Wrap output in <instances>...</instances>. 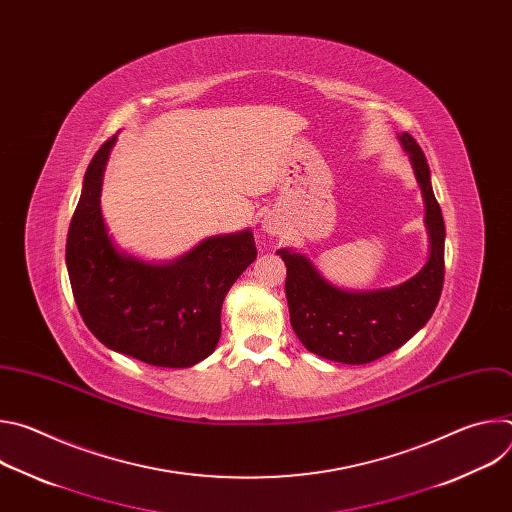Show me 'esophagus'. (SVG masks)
Here are the masks:
<instances>
[{
	"mask_svg": "<svg viewBox=\"0 0 512 512\" xmlns=\"http://www.w3.org/2000/svg\"><path fill=\"white\" fill-rule=\"evenodd\" d=\"M263 231L269 235V237H275L277 233H279V223L275 221L273 216H265V221H263Z\"/></svg>",
	"mask_w": 512,
	"mask_h": 512,
	"instance_id": "esophagus-1",
	"label": "esophagus"
}]
</instances>
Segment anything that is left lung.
I'll return each instance as SVG.
<instances>
[{
	"label": "left lung",
	"instance_id": "left-lung-1",
	"mask_svg": "<svg viewBox=\"0 0 512 512\" xmlns=\"http://www.w3.org/2000/svg\"><path fill=\"white\" fill-rule=\"evenodd\" d=\"M397 139L421 188L429 237L427 261L413 277L383 289H344L326 279L306 253L289 247L277 251L287 267L285 298L291 328L310 352L334 362L367 364L397 350L427 324L442 296V208L433 196L431 172L417 141L409 133Z\"/></svg>",
	"mask_w": 512,
	"mask_h": 512
}]
</instances>
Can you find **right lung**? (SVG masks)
<instances>
[{"mask_svg":"<svg viewBox=\"0 0 512 512\" xmlns=\"http://www.w3.org/2000/svg\"><path fill=\"white\" fill-rule=\"evenodd\" d=\"M113 135L91 160L68 227L66 269L87 328L107 348L166 369H188L221 338L231 285L255 261L253 231L202 239L170 261L121 249L101 210Z\"/></svg>","mask_w":512,"mask_h":512,"instance_id":"add662e5","label":"right lung"}]
</instances>
